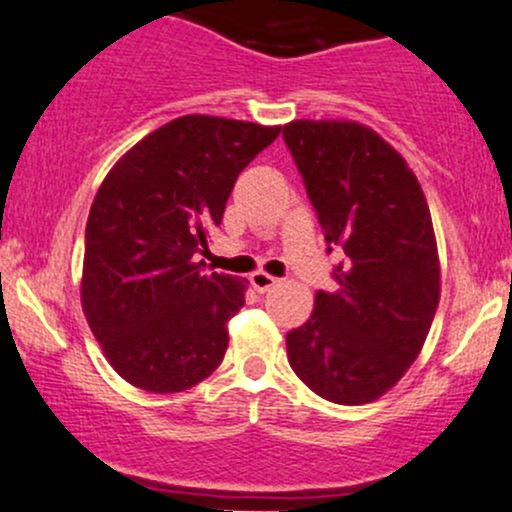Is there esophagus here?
Returning <instances> with one entry per match:
<instances>
[{
  "label": "esophagus",
  "mask_w": 512,
  "mask_h": 512,
  "mask_svg": "<svg viewBox=\"0 0 512 512\" xmlns=\"http://www.w3.org/2000/svg\"><path fill=\"white\" fill-rule=\"evenodd\" d=\"M251 285H254V290L256 292H268L271 290V287H275L280 283L278 278H273L271 273H266V271H256V273H251Z\"/></svg>",
  "instance_id": "esophagus-1"
}]
</instances>
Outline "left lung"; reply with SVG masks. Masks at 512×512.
I'll use <instances>...</instances> for the list:
<instances>
[{"mask_svg": "<svg viewBox=\"0 0 512 512\" xmlns=\"http://www.w3.org/2000/svg\"><path fill=\"white\" fill-rule=\"evenodd\" d=\"M283 137L326 244L348 256L338 290L317 292L312 317L287 331V360L321 399L370 404L418 358L440 302L428 200L406 159L358 120H292Z\"/></svg>", "mask_w": 512, "mask_h": 512, "instance_id": "obj_1", "label": "left lung"}]
</instances>
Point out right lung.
Masks as SVG:
<instances>
[{
  "label": "right lung",
  "instance_id": "1",
  "mask_svg": "<svg viewBox=\"0 0 512 512\" xmlns=\"http://www.w3.org/2000/svg\"><path fill=\"white\" fill-rule=\"evenodd\" d=\"M280 125L181 116L113 164L86 220L82 309L113 370L154 394L217 370L249 280L205 273L234 181Z\"/></svg>",
  "mask_w": 512,
  "mask_h": 512
}]
</instances>
